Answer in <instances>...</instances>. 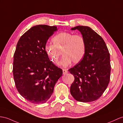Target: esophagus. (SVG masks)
Instances as JSON below:
<instances>
[{
  "mask_svg": "<svg viewBox=\"0 0 123 123\" xmlns=\"http://www.w3.org/2000/svg\"><path fill=\"white\" fill-rule=\"evenodd\" d=\"M68 73V71H67V69H62V73H63L64 74H67Z\"/></svg>",
  "mask_w": 123,
  "mask_h": 123,
  "instance_id": "1",
  "label": "esophagus"
}]
</instances>
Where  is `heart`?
I'll return each instance as SVG.
<instances>
[{"label": "heart", "instance_id": "1", "mask_svg": "<svg viewBox=\"0 0 123 123\" xmlns=\"http://www.w3.org/2000/svg\"><path fill=\"white\" fill-rule=\"evenodd\" d=\"M53 45L47 44L45 50L50 60L57 64L62 49L63 56L60 65L64 67L70 65L73 62L78 64L82 61L85 54L86 43L84 37L80 34L62 32L56 35L52 40Z\"/></svg>", "mask_w": 123, "mask_h": 123}]
</instances>
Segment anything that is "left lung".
I'll return each instance as SVG.
<instances>
[{"mask_svg":"<svg viewBox=\"0 0 123 123\" xmlns=\"http://www.w3.org/2000/svg\"><path fill=\"white\" fill-rule=\"evenodd\" d=\"M84 37L86 48L82 61L68 70L74 80L70 92L76 100L89 102L98 100L107 88L111 73L110 56L103 39L86 26H77Z\"/></svg>","mask_w":123,"mask_h":123,"instance_id":"8db88e82","label":"left lung"}]
</instances>
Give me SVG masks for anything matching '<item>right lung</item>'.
I'll use <instances>...</instances> for the list:
<instances>
[{"mask_svg":"<svg viewBox=\"0 0 123 123\" xmlns=\"http://www.w3.org/2000/svg\"><path fill=\"white\" fill-rule=\"evenodd\" d=\"M57 26L37 25L24 33L13 55V74L17 90L34 104L45 103L52 95L62 69L50 61L45 50Z\"/></svg>","mask_w":123,"mask_h":123,"instance_id":"1","label":"right lung"}]
</instances>
